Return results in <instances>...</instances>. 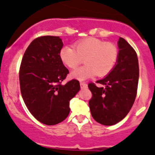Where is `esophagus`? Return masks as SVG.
<instances>
[{
  "label": "esophagus",
  "mask_w": 155,
  "mask_h": 155,
  "mask_svg": "<svg viewBox=\"0 0 155 155\" xmlns=\"http://www.w3.org/2000/svg\"><path fill=\"white\" fill-rule=\"evenodd\" d=\"M80 85H81V88H87V84L85 82H81Z\"/></svg>",
  "instance_id": "esophagus-1"
}]
</instances>
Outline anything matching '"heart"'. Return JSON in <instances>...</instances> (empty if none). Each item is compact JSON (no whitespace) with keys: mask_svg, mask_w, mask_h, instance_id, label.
<instances>
[{"mask_svg":"<svg viewBox=\"0 0 155 155\" xmlns=\"http://www.w3.org/2000/svg\"><path fill=\"white\" fill-rule=\"evenodd\" d=\"M74 48L66 45L61 48L59 56L69 68L74 69L84 61L85 65L74 70L71 76L83 81L94 75L104 77L108 74L116 65L119 50L116 45L97 38L90 37L74 43Z\"/></svg>","mask_w":155,"mask_h":155,"instance_id":"heart-1","label":"heart"}]
</instances>
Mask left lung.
<instances>
[{
	"mask_svg": "<svg viewBox=\"0 0 155 155\" xmlns=\"http://www.w3.org/2000/svg\"><path fill=\"white\" fill-rule=\"evenodd\" d=\"M119 57L114 68L97 83L88 84L92 97L89 107L93 118L104 126H113L124 119L135 102L138 89L139 68L135 49L120 37Z\"/></svg>",
	"mask_w": 155,
	"mask_h": 155,
	"instance_id": "8db88e82",
	"label": "left lung"
}]
</instances>
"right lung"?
Instances as JSON below:
<instances>
[{
  "instance_id": "obj_1",
  "label": "right lung",
  "mask_w": 155,
  "mask_h": 155,
  "mask_svg": "<svg viewBox=\"0 0 155 155\" xmlns=\"http://www.w3.org/2000/svg\"><path fill=\"white\" fill-rule=\"evenodd\" d=\"M62 46L59 36L36 38L25 51L19 72L26 107L38 121L48 126L68 117L70 101L80 90V83L75 79L61 84L69 73L59 56Z\"/></svg>"
}]
</instances>
